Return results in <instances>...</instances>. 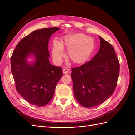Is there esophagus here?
Instances as JSON below:
<instances>
[{
  "label": "esophagus",
  "instance_id": "1",
  "mask_svg": "<svg viewBox=\"0 0 135 135\" xmlns=\"http://www.w3.org/2000/svg\"><path fill=\"white\" fill-rule=\"evenodd\" d=\"M69 72V70L68 68H64L63 69V73H64V74H68Z\"/></svg>",
  "mask_w": 135,
  "mask_h": 135
}]
</instances>
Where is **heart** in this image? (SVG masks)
<instances>
[{
    "label": "heart",
    "mask_w": 135,
    "mask_h": 135,
    "mask_svg": "<svg viewBox=\"0 0 135 135\" xmlns=\"http://www.w3.org/2000/svg\"><path fill=\"white\" fill-rule=\"evenodd\" d=\"M62 46L68 49V58L76 65L85 63L90 58L95 48L94 39L86 35L77 33L65 36L62 45L55 41L53 44L52 56L55 62H62L65 55Z\"/></svg>",
    "instance_id": "1"
}]
</instances>
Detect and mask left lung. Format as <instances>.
<instances>
[{
  "instance_id": "1",
  "label": "left lung",
  "mask_w": 135,
  "mask_h": 135,
  "mask_svg": "<svg viewBox=\"0 0 135 135\" xmlns=\"http://www.w3.org/2000/svg\"><path fill=\"white\" fill-rule=\"evenodd\" d=\"M100 47L94 57L72 68L73 91L78 103L85 108L102 104L115 91L119 62L112 45L99 36Z\"/></svg>"
}]
</instances>
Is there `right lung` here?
I'll use <instances>...</instances> for the list:
<instances>
[{"mask_svg":"<svg viewBox=\"0 0 135 135\" xmlns=\"http://www.w3.org/2000/svg\"><path fill=\"white\" fill-rule=\"evenodd\" d=\"M59 29L49 27L34 31L20 40L11 56V71L16 90L28 103L38 107L46 105L52 100L63 75L62 68L51 65L48 59L49 39ZM30 54L36 57L32 65L26 61Z\"/></svg>","mask_w":135,"mask_h":135,"instance_id":"1","label":"right lung"}]
</instances>
